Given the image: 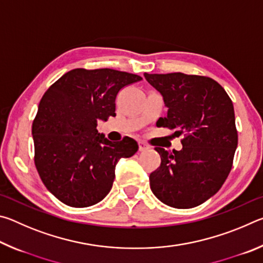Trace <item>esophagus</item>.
<instances>
[{
  "mask_svg": "<svg viewBox=\"0 0 263 263\" xmlns=\"http://www.w3.org/2000/svg\"><path fill=\"white\" fill-rule=\"evenodd\" d=\"M138 144H139V151H140V152H144V151H147L149 148V146L146 144V142H144V141H139V142H138Z\"/></svg>",
  "mask_w": 263,
  "mask_h": 263,
  "instance_id": "obj_1",
  "label": "esophagus"
}]
</instances>
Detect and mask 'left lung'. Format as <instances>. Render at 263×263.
I'll return each mask as SVG.
<instances>
[{"label": "left lung", "instance_id": "1", "mask_svg": "<svg viewBox=\"0 0 263 263\" xmlns=\"http://www.w3.org/2000/svg\"><path fill=\"white\" fill-rule=\"evenodd\" d=\"M144 77L161 94L167 116L157 125L184 133L181 151L155 147L160 167L151 173L153 194L166 205L189 209L221 188L238 146L233 103L215 80L183 73Z\"/></svg>", "mask_w": 263, "mask_h": 263}]
</instances>
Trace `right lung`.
Masks as SVG:
<instances>
[{
    "mask_svg": "<svg viewBox=\"0 0 263 263\" xmlns=\"http://www.w3.org/2000/svg\"><path fill=\"white\" fill-rule=\"evenodd\" d=\"M140 80L110 68H77L42 97L32 124L35 168L47 190L66 205L101 202L112 188L116 164L138 151L132 138L112 142L96 126L116 116L119 90Z\"/></svg>",
    "mask_w": 263,
    "mask_h": 263,
    "instance_id": "add662e5",
    "label": "right lung"
}]
</instances>
